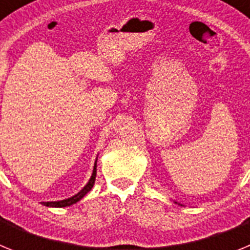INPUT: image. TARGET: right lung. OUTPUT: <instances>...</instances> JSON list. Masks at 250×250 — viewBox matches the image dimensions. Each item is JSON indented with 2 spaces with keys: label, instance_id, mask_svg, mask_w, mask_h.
Listing matches in <instances>:
<instances>
[{
  "label": "right lung",
  "instance_id": "right-lung-1",
  "mask_svg": "<svg viewBox=\"0 0 250 250\" xmlns=\"http://www.w3.org/2000/svg\"><path fill=\"white\" fill-rule=\"evenodd\" d=\"M95 178H96V161H95L94 171H92L91 178H90L89 183H87V184L83 187V190L79 191V193H77L76 195L72 196V198H68V199L61 200V202H46V203H43V205H46V207H52V208H63V207H70V205L75 204V203H77L80 199H83V196H85L86 194L91 190L92 187H94V184H95Z\"/></svg>",
  "mask_w": 250,
  "mask_h": 250
}]
</instances>
